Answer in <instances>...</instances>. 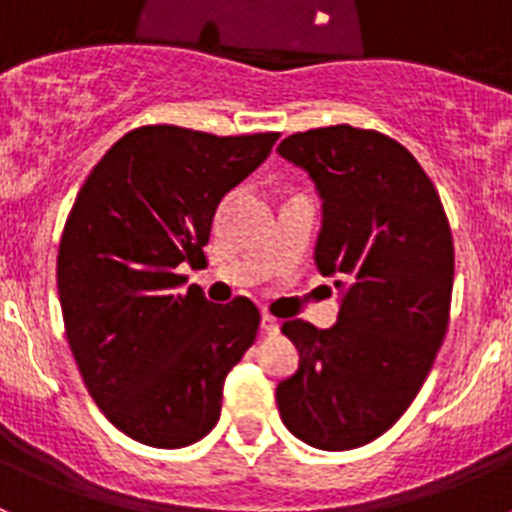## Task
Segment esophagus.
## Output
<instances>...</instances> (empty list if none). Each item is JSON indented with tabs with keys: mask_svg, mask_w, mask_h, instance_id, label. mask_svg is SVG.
Instances as JSON below:
<instances>
[{
	"mask_svg": "<svg viewBox=\"0 0 512 512\" xmlns=\"http://www.w3.org/2000/svg\"><path fill=\"white\" fill-rule=\"evenodd\" d=\"M261 330H264V333H277L279 320L274 318V315H269V312H264V315H261Z\"/></svg>",
	"mask_w": 512,
	"mask_h": 512,
	"instance_id": "34e87169",
	"label": "esophagus"
}]
</instances>
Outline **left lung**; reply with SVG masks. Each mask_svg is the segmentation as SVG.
Here are the masks:
<instances>
[{
    "label": "left lung",
    "instance_id": "1",
    "mask_svg": "<svg viewBox=\"0 0 512 512\" xmlns=\"http://www.w3.org/2000/svg\"><path fill=\"white\" fill-rule=\"evenodd\" d=\"M277 151L315 182L323 200L315 264L341 289L336 325H282L300 366L277 384L279 415L315 449H356L410 408L446 336L449 220L413 153L377 130L315 128Z\"/></svg>",
    "mask_w": 512,
    "mask_h": 512
}]
</instances>
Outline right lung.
I'll use <instances>...</instances> for the list:
<instances>
[{
    "label": "right lung",
    "instance_id": "1",
    "mask_svg": "<svg viewBox=\"0 0 512 512\" xmlns=\"http://www.w3.org/2000/svg\"><path fill=\"white\" fill-rule=\"evenodd\" d=\"M277 138L143 125L76 194L56 269L66 338L99 410L146 446L205 438L225 377L256 341L259 307L215 305L197 284L182 292L179 266L205 261L217 205Z\"/></svg>",
    "mask_w": 512,
    "mask_h": 512
}]
</instances>
